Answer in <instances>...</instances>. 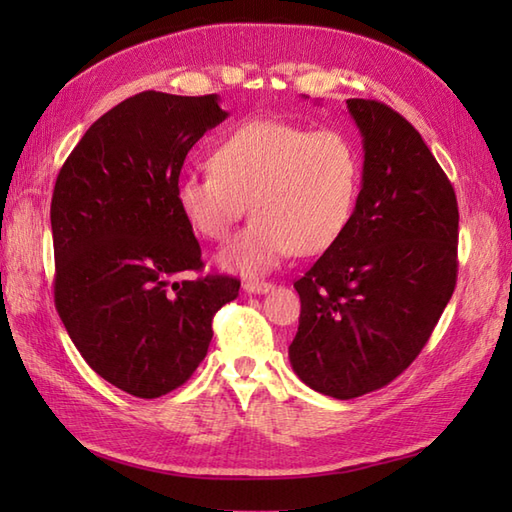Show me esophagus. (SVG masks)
Instances as JSON below:
<instances>
[{
  "label": "esophagus",
  "mask_w": 512,
  "mask_h": 512,
  "mask_svg": "<svg viewBox=\"0 0 512 512\" xmlns=\"http://www.w3.org/2000/svg\"><path fill=\"white\" fill-rule=\"evenodd\" d=\"M273 288L275 286L268 284V281H246L244 284V290L248 295H266V292H270Z\"/></svg>",
  "instance_id": "34e87169"
}]
</instances>
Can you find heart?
I'll return each mask as SVG.
<instances>
[{
    "label": "heart",
    "instance_id": "obj_1",
    "mask_svg": "<svg viewBox=\"0 0 512 512\" xmlns=\"http://www.w3.org/2000/svg\"><path fill=\"white\" fill-rule=\"evenodd\" d=\"M211 169L176 182V202L195 233L224 242L250 222L217 262L239 275H264L290 253L317 255L350 226L361 193V154L341 129L257 118L211 151Z\"/></svg>",
    "mask_w": 512,
    "mask_h": 512
}]
</instances>
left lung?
I'll return each instance as SVG.
<instances>
[{
    "instance_id": "obj_1",
    "label": "left lung",
    "mask_w": 512,
    "mask_h": 512,
    "mask_svg": "<svg viewBox=\"0 0 512 512\" xmlns=\"http://www.w3.org/2000/svg\"><path fill=\"white\" fill-rule=\"evenodd\" d=\"M363 180L350 226L295 281V374L350 400L385 387L420 354L458 277V200L422 136L385 103L350 99Z\"/></svg>"
}]
</instances>
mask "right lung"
<instances>
[{
	"instance_id": "right-lung-1",
	"label": "right lung",
	"mask_w": 512,
	"mask_h": 512,
	"mask_svg": "<svg viewBox=\"0 0 512 512\" xmlns=\"http://www.w3.org/2000/svg\"><path fill=\"white\" fill-rule=\"evenodd\" d=\"M220 96L140 92L96 121L61 167L50 224L54 303L76 350L107 383L158 398L187 383L213 317L239 281L200 270L176 202L189 149L226 121Z\"/></svg>"
}]
</instances>
